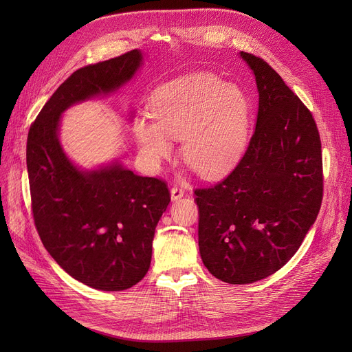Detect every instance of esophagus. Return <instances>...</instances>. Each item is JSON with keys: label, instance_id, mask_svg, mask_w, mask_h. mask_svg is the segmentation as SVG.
<instances>
[{"label": "esophagus", "instance_id": "1", "mask_svg": "<svg viewBox=\"0 0 352 352\" xmlns=\"http://www.w3.org/2000/svg\"><path fill=\"white\" fill-rule=\"evenodd\" d=\"M184 195H186V192H184L182 188H179V187H173V188H171V199H173V201H178V199L182 198Z\"/></svg>", "mask_w": 352, "mask_h": 352}]
</instances>
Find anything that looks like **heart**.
Masks as SVG:
<instances>
[{
	"label": "heart",
	"mask_w": 352,
	"mask_h": 352,
	"mask_svg": "<svg viewBox=\"0 0 352 352\" xmlns=\"http://www.w3.org/2000/svg\"><path fill=\"white\" fill-rule=\"evenodd\" d=\"M150 117L134 121L141 151L157 162L182 140L181 157L202 177L228 173L241 158L251 124L245 92L208 72L178 77L158 87L150 100Z\"/></svg>",
	"instance_id": "heart-1"
}]
</instances>
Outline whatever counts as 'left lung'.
<instances>
[{
	"mask_svg": "<svg viewBox=\"0 0 352 352\" xmlns=\"http://www.w3.org/2000/svg\"><path fill=\"white\" fill-rule=\"evenodd\" d=\"M258 96L255 131L232 173L195 190L201 260L215 278L251 284L283 268L298 251L322 201L317 124L278 72L252 54Z\"/></svg>",
	"mask_w": 352,
	"mask_h": 352,
	"instance_id": "1",
	"label": "left lung"
}]
</instances>
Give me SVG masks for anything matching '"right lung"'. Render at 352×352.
Listing matches in <instances>:
<instances>
[{
	"label": "right lung",
	"instance_id": "add662e5",
	"mask_svg": "<svg viewBox=\"0 0 352 352\" xmlns=\"http://www.w3.org/2000/svg\"><path fill=\"white\" fill-rule=\"evenodd\" d=\"M142 52L77 69L51 96L32 122L27 168L34 223L67 274L91 288L122 291L150 270L153 239L171 197L158 178L141 177L113 161L82 170L60 142L65 109L118 91L142 65Z\"/></svg>",
	"mask_w": 352,
	"mask_h": 352
}]
</instances>
